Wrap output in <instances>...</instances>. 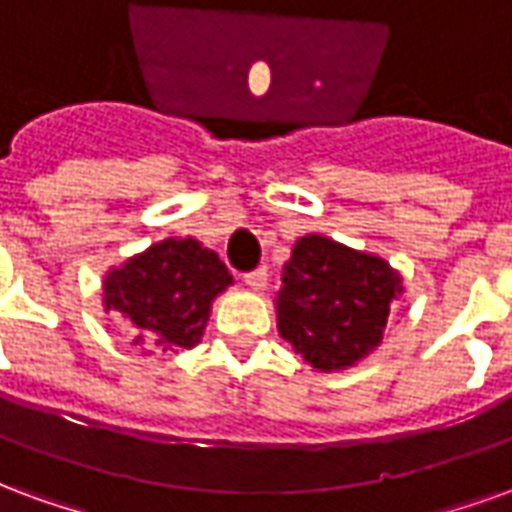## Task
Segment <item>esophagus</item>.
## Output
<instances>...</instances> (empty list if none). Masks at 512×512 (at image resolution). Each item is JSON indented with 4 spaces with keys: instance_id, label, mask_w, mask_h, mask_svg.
Listing matches in <instances>:
<instances>
[{
    "instance_id": "esophagus-1",
    "label": "esophagus",
    "mask_w": 512,
    "mask_h": 512,
    "mask_svg": "<svg viewBox=\"0 0 512 512\" xmlns=\"http://www.w3.org/2000/svg\"><path fill=\"white\" fill-rule=\"evenodd\" d=\"M267 281H270V275H267L264 267L245 275V283H248V289H253V292H264V289H267Z\"/></svg>"
}]
</instances>
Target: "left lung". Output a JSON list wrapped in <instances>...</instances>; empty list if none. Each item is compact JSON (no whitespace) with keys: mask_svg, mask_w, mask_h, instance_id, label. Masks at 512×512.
Segmentation results:
<instances>
[{"mask_svg":"<svg viewBox=\"0 0 512 512\" xmlns=\"http://www.w3.org/2000/svg\"><path fill=\"white\" fill-rule=\"evenodd\" d=\"M404 278L374 253L305 234L283 264L278 333L313 371H346L382 343Z\"/></svg>","mask_w":512,"mask_h":512,"instance_id":"obj_1","label":"left lung"}]
</instances>
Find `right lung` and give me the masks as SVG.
Returning <instances> with one entry per match:
<instances>
[{
  "mask_svg": "<svg viewBox=\"0 0 512 512\" xmlns=\"http://www.w3.org/2000/svg\"><path fill=\"white\" fill-rule=\"evenodd\" d=\"M231 283L218 253L193 237H169L106 272L103 311L125 319L136 346L193 349L210 322L212 302Z\"/></svg>",
  "mask_w": 512,
  "mask_h": 512,
  "instance_id": "1",
  "label": "right lung"
}]
</instances>
